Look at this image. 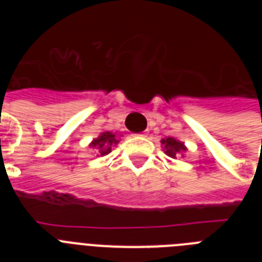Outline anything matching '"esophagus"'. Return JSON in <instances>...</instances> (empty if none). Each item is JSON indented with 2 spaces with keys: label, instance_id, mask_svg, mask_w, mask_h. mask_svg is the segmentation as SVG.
<instances>
[{
  "label": "esophagus",
  "instance_id": "esophagus-1",
  "mask_svg": "<svg viewBox=\"0 0 262 262\" xmlns=\"http://www.w3.org/2000/svg\"><path fill=\"white\" fill-rule=\"evenodd\" d=\"M145 135H147V134H145V133H142V134H139V136H145Z\"/></svg>",
  "mask_w": 262,
  "mask_h": 262
}]
</instances>
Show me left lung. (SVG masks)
<instances>
[{"mask_svg":"<svg viewBox=\"0 0 262 262\" xmlns=\"http://www.w3.org/2000/svg\"><path fill=\"white\" fill-rule=\"evenodd\" d=\"M161 145H163V149L166 156L172 157V159L184 157L187 151L184 142L176 138H172V136H166V138L161 139Z\"/></svg>","mask_w":262,"mask_h":262,"instance_id":"left-lung-1","label":"left lung"}]
</instances>
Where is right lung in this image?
<instances>
[{"label": "right lung", "instance_id": "obj_1", "mask_svg": "<svg viewBox=\"0 0 262 262\" xmlns=\"http://www.w3.org/2000/svg\"><path fill=\"white\" fill-rule=\"evenodd\" d=\"M120 136L122 135L117 136L111 131H103L90 142L89 147L96 151L97 156H105L110 154L111 147H114L120 142Z\"/></svg>", "mask_w": 262, "mask_h": 262}]
</instances>
